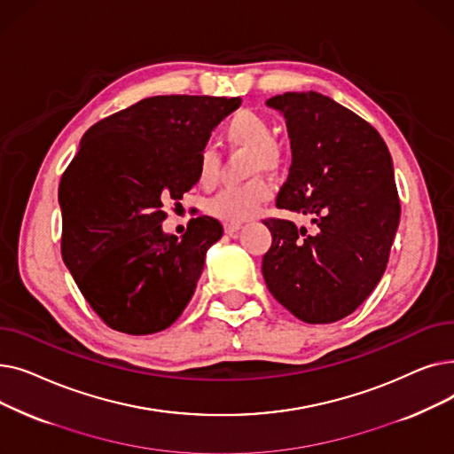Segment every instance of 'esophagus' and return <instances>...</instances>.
<instances>
[{"instance_id": "obj_1", "label": "esophagus", "mask_w": 454, "mask_h": 454, "mask_svg": "<svg viewBox=\"0 0 454 454\" xmlns=\"http://www.w3.org/2000/svg\"><path fill=\"white\" fill-rule=\"evenodd\" d=\"M239 228H241V223H226V224H224V231H226L228 235L237 233V231H239Z\"/></svg>"}]
</instances>
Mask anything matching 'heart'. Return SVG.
I'll return each mask as SVG.
<instances>
[{
    "mask_svg": "<svg viewBox=\"0 0 454 454\" xmlns=\"http://www.w3.org/2000/svg\"><path fill=\"white\" fill-rule=\"evenodd\" d=\"M272 129L269 119L250 108L237 110L223 127L221 137L231 151L250 154L248 173L257 176L272 173L283 161V151L278 141L270 137ZM219 156L213 149H204L197 161V178L202 187H211L219 180ZM270 199V185L263 180H252L245 185L223 189L207 202V211L224 223H243L259 213Z\"/></svg>",
    "mask_w": 454,
    "mask_h": 454,
    "instance_id": "obj_1",
    "label": "heart"
}]
</instances>
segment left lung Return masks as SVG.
I'll list each match as a JSON object with an SVG mask.
<instances>
[{"instance_id":"8db88e82","label":"left lung","mask_w":454,"mask_h":454,"mask_svg":"<svg viewBox=\"0 0 454 454\" xmlns=\"http://www.w3.org/2000/svg\"><path fill=\"white\" fill-rule=\"evenodd\" d=\"M267 106L285 117L293 151L276 206L311 215L315 233L263 221L272 233L263 278L296 318L337 322L385 274L401 215L392 158L370 123L322 93L287 91Z\"/></svg>"}]
</instances>
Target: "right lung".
<instances>
[{
  "label": "right lung",
  "instance_id": "add662e5",
  "mask_svg": "<svg viewBox=\"0 0 454 454\" xmlns=\"http://www.w3.org/2000/svg\"><path fill=\"white\" fill-rule=\"evenodd\" d=\"M239 106V98L156 95L82 136L59 187L62 259L108 327L153 335L195 294L223 226L202 215L176 237L161 230V207L199 182V154Z\"/></svg>",
  "mask_w": 454,
  "mask_h": 454
}]
</instances>
